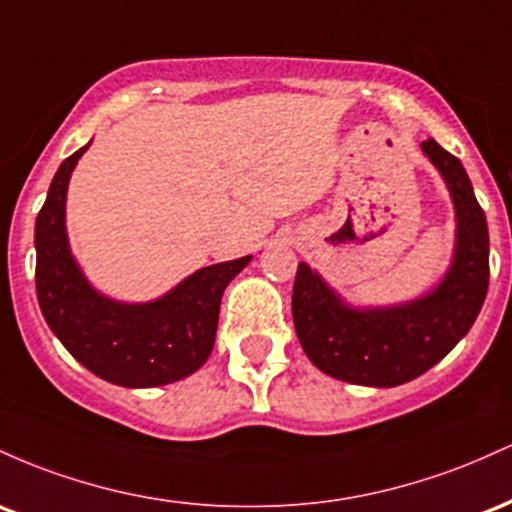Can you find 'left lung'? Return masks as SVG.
Masks as SVG:
<instances>
[{
    "label": "left lung",
    "instance_id": "obj_1",
    "mask_svg": "<svg viewBox=\"0 0 512 512\" xmlns=\"http://www.w3.org/2000/svg\"><path fill=\"white\" fill-rule=\"evenodd\" d=\"M455 205L450 268L426 295L389 307H353L300 263L292 319L304 353L329 377L363 387H396L440 363L467 336L488 290V227L462 162L435 140L421 142Z\"/></svg>",
    "mask_w": 512,
    "mask_h": 512
}]
</instances>
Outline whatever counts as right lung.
Segmentation results:
<instances>
[{
	"mask_svg": "<svg viewBox=\"0 0 512 512\" xmlns=\"http://www.w3.org/2000/svg\"><path fill=\"white\" fill-rule=\"evenodd\" d=\"M91 145V142H89ZM89 145L57 169L36 220V290L50 331L77 363L128 389L162 387L203 367L215 346L222 292L251 256L205 266L157 300L120 302L86 280L67 239L72 171Z\"/></svg>",
	"mask_w": 512,
	"mask_h": 512,
	"instance_id": "obj_1",
	"label": "right lung"
}]
</instances>
